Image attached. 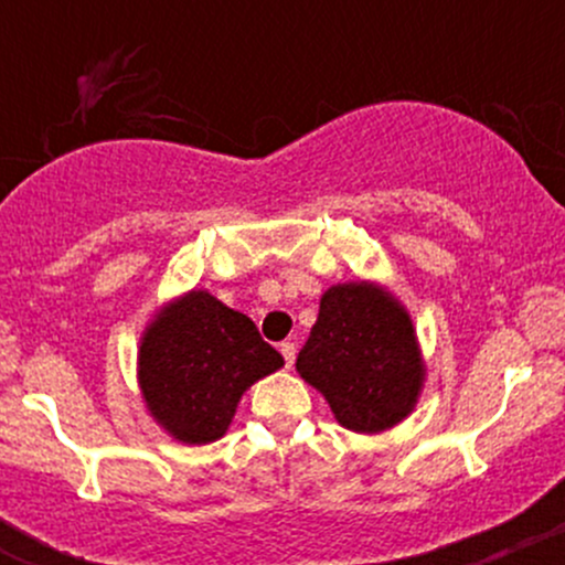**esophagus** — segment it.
Masks as SVG:
<instances>
[{
    "label": "esophagus",
    "mask_w": 565,
    "mask_h": 565,
    "mask_svg": "<svg viewBox=\"0 0 565 565\" xmlns=\"http://www.w3.org/2000/svg\"><path fill=\"white\" fill-rule=\"evenodd\" d=\"M278 350H281V355H284V364H287V369H291V364H295V342H281V345H278Z\"/></svg>",
    "instance_id": "esophagus-1"
}]
</instances>
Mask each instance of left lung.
<instances>
[{"label": "left lung", "instance_id": "8db88e82", "mask_svg": "<svg viewBox=\"0 0 565 565\" xmlns=\"http://www.w3.org/2000/svg\"><path fill=\"white\" fill-rule=\"evenodd\" d=\"M297 372L323 393L337 423L380 433L406 417L423 387L412 319L372 284H337L321 297Z\"/></svg>", "mask_w": 565, "mask_h": 565}]
</instances>
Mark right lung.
Here are the masks:
<instances>
[{"label": "right lung", "mask_w": 565, "mask_h": 565, "mask_svg": "<svg viewBox=\"0 0 565 565\" xmlns=\"http://www.w3.org/2000/svg\"><path fill=\"white\" fill-rule=\"evenodd\" d=\"M140 387L148 408L183 444H210L228 430L252 382L284 366L255 321L210 291H191L142 334Z\"/></svg>", "instance_id": "right-lung-1"}]
</instances>
